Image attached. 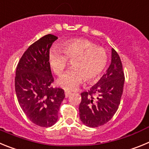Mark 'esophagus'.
Here are the masks:
<instances>
[{
    "mask_svg": "<svg viewBox=\"0 0 149 149\" xmlns=\"http://www.w3.org/2000/svg\"><path fill=\"white\" fill-rule=\"evenodd\" d=\"M72 95V93L71 92H69V91H65V95L66 98H68V97H69V96Z\"/></svg>",
    "mask_w": 149,
    "mask_h": 149,
    "instance_id": "esophagus-1",
    "label": "esophagus"
}]
</instances>
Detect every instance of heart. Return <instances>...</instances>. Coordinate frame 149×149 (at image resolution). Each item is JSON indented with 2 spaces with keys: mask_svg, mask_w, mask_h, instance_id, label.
<instances>
[{
  "mask_svg": "<svg viewBox=\"0 0 149 149\" xmlns=\"http://www.w3.org/2000/svg\"><path fill=\"white\" fill-rule=\"evenodd\" d=\"M73 60V68L65 72L57 84L67 90H72L86 79L87 82L95 80L105 69L108 54L102 47L87 39H70L63 44L61 49H51L48 56L51 68L56 75H60L68 64Z\"/></svg>",
  "mask_w": 149,
  "mask_h": 149,
  "instance_id": "obj_1",
  "label": "heart"
}]
</instances>
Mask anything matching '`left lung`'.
Segmentation results:
<instances>
[{
    "mask_svg": "<svg viewBox=\"0 0 149 149\" xmlns=\"http://www.w3.org/2000/svg\"><path fill=\"white\" fill-rule=\"evenodd\" d=\"M111 51V63L106 74L90 90L81 93L80 119L88 127H99L108 122L120 104L125 75L119 54L113 48Z\"/></svg>",
    "mask_w": 149,
    "mask_h": 149,
    "instance_id": "left-lung-1",
    "label": "left lung"
}]
</instances>
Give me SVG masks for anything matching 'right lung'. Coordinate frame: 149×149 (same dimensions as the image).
Segmentation results:
<instances>
[{
	"instance_id": "add662e5",
	"label": "right lung",
	"mask_w": 149,
	"mask_h": 149,
	"mask_svg": "<svg viewBox=\"0 0 149 149\" xmlns=\"http://www.w3.org/2000/svg\"><path fill=\"white\" fill-rule=\"evenodd\" d=\"M56 36L48 34L32 44L18 62L15 78L17 99L33 123L40 127L54 125L58 119L64 90L53 88L54 77L48 61Z\"/></svg>"
}]
</instances>
